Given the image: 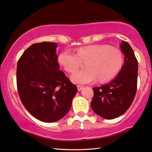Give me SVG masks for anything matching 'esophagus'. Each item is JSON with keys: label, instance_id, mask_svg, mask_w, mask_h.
Instances as JSON below:
<instances>
[{"label": "esophagus", "instance_id": "1", "mask_svg": "<svg viewBox=\"0 0 152 152\" xmlns=\"http://www.w3.org/2000/svg\"><path fill=\"white\" fill-rule=\"evenodd\" d=\"M77 87H78V91H80L83 88V86H82V85H78V86H77Z\"/></svg>", "mask_w": 152, "mask_h": 152}]
</instances>
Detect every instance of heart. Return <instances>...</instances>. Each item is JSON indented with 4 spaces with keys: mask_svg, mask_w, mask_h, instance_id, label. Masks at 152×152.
Wrapping results in <instances>:
<instances>
[{
    "mask_svg": "<svg viewBox=\"0 0 152 152\" xmlns=\"http://www.w3.org/2000/svg\"><path fill=\"white\" fill-rule=\"evenodd\" d=\"M86 62L85 67L72 76V80L78 85L111 80L119 73L124 64V55L120 50L108 45H91L80 47L76 54L65 49L58 56V62L65 71L74 73Z\"/></svg>",
    "mask_w": 152,
    "mask_h": 152,
    "instance_id": "obj_1",
    "label": "heart"
}]
</instances>
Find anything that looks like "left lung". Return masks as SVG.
<instances>
[{
  "mask_svg": "<svg viewBox=\"0 0 152 152\" xmlns=\"http://www.w3.org/2000/svg\"><path fill=\"white\" fill-rule=\"evenodd\" d=\"M120 48L125 56V61L119 75L107 85L93 88L92 110L106 119H113L123 115L132 104L137 93V59L128 42H122Z\"/></svg>",
  "mask_w": 152,
  "mask_h": 152,
  "instance_id": "obj_1",
  "label": "left lung"
}]
</instances>
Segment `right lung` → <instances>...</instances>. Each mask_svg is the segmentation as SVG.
<instances>
[{"label":"right lung","mask_w":152,"mask_h":152,"mask_svg":"<svg viewBox=\"0 0 152 152\" xmlns=\"http://www.w3.org/2000/svg\"><path fill=\"white\" fill-rule=\"evenodd\" d=\"M54 42L36 43L18 61L16 82L20 100L36 119L54 122L70 109L77 87L59 69Z\"/></svg>","instance_id":"obj_1"}]
</instances>
